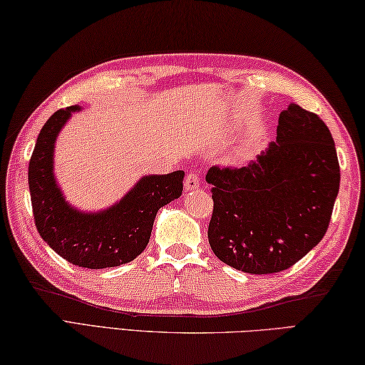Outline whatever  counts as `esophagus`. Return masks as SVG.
<instances>
[{
    "label": "esophagus",
    "mask_w": 365,
    "mask_h": 365,
    "mask_svg": "<svg viewBox=\"0 0 365 365\" xmlns=\"http://www.w3.org/2000/svg\"><path fill=\"white\" fill-rule=\"evenodd\" d=\"M200 174L195 170H191L187 174V177H185V191H191V190H196L200 188Z\"/></svg>",
    "instance_id": "34e87169"
}]
</instances>
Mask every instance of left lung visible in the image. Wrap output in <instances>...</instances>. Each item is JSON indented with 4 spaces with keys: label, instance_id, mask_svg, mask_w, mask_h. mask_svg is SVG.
<instances>
[{
    "label": "left lung",
    "instance_id": "left-lung-1",
    "mask_svg": "<svg viewBox=\"0 0 365 365\" xmlns=\"http://www.w3.org/2000/svg\"><path fill=\"white\" fill-rule=\"evenodd\" d=\"M276 142L241 168L212 165L209 244L244 273H279L317 246L340 188L332 134L313 111L292 103L279 115Z\"/></svg>",
    "mask_w": 365,
    "mask_h": 365
}]
</instances>
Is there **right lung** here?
Masks as SVG:
<instances>
[{
    "instance_id": "add662e5",
    "label": "right lung",
    "mask_w": 365,
    "mask_h": 365,
    "mask_svg": "<svg viewBox=\"0 0 365 365\" xmlns=\"http://www.w3.org/2000/svg\"><path fill=\"white\" fill-rule=\"evenodd\" d=\"M75 110L78 107L57 110L38 135L29 164L33 218L39 236L67 262L89 269L119 267L147 247L158 210L180 197L185 172L143 177L101 214L71 209L56 185L52 156L58 130Z\"/></svg>"
}]
</instances>
